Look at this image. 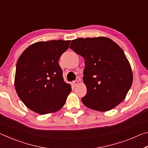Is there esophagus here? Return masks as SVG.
<instances>
[{
	"mask_svg": "<svg viewBox=\"0 0 148 148\" xmlns=\"http://www.w3.org/2000/svg\"><path fill=\"white\" fill-rule=\"evenodd\" d=\"M72 86L75 87L76 86H77V84H78V81H77V80H75V81H73L72 82Z\"/></svg>",
	"mask_w": 148,
	"mask_h": 148,
	"instance_id": "1",
	"label": "esophagus"
}]
</instances>
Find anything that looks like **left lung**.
Listing matches in <instances>:
<instances>
[{"instance_id": "8db88e82", "label": "left lung", "mask_w": 148, "mask_h": 148, "mask_svg": "<svg viewBox=\"0 0 148 148\" xmlns=\"http://www.w3.org/2000/svg\"><path fill=\"white\" fill-rule=\"evenodd\" d=\"M70 48L85 61L84 82L87 87L82 98L89 108L105 112L123 101L132 84V70L122 49L106 37L79 38Z\"/></svg>"}]
</instances>
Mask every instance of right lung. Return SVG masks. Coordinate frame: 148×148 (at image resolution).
I'll return each mask as SVG.
<instances>
[{"label": "right lung", "instance_id": "add662e5", "mask_svg": "<svg viewBox=\"0 0 148 148\" xmlns=\"http://www.w3.org/2000/svg\"><path fill=\"white\" fill-rule=\"evenodd\" d=\"M71 40L38 42L27 47L18 59L15 87L30 110L44 115L64 106L71 86L64 81L59 64Z\"/></svg>", "mask_w": 148, "mask_h": 148}]
</instances>
